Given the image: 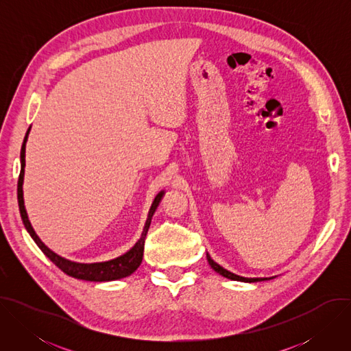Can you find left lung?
<instances>
[{"instance_id": "8db88e82", "label": "left lung", "mask_w": 351, "mask_h": 351, "mask_svg": "<svg viewBox=\"0 0 351 351\" xmlns=\"http://www.w3.org/2000/svg\"><path fill=\"white\" fill-rule=\"evenodd\" d=\"M207 260H208V264L211 265V268L214 269V271H217L218 274H221L222 276H225V278H228V279H232V280H239V282H261V280H267L265 278H243V276H239V275H234V274H232V272H229V271H226L225 268H222L221 265H218L211 257H210V254H207Z\"/></svg>"}]
</instances>
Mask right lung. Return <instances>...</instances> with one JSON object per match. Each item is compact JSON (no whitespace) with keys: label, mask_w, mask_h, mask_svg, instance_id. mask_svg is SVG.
<instances>
[{"label":"right lung","mask_w":351,"mask_h":351,"mask_svg":"<svg viewBox=\"0 0 351 351\" xmlns=\"http://www.w3.org/2000/svg\"><path fill=\"white\" fill-rule=\"evenodd\" d=\"M30 128L27 129V133L25 136L23 144H22V149H21V173H19V180H18V204H19V211H21V217L23 221V225L26 228V230L29 232V234L32 236V239L36 241V244L40 247L41 252L51 260L62 272H65L66 275L76 278V279H82V280H90V282H110V280H117V279H122L126 278L129 275H132L141 264L143 260V253H144V243H145V236L149 228V223H152V218L161 202V198L164 195V191L158 193L157 197L154 198V202L152 204V208L148 211V217L141 233V237L138 239V241L129 250V252L118 258H114L111 261H106V263H94V264H80V263H73L69 260H65L62 257H60L58 254H56L54 252H51L36 234L34 229L32 228L26 210H25V202H23V190H22V184H23V176H25V148H26V141H27V134H29Z\"/></svg>","instance_id":"right-lung-1"}]
</instances>
